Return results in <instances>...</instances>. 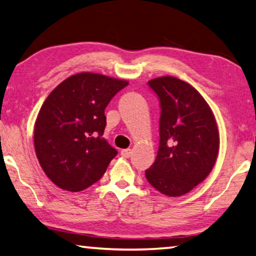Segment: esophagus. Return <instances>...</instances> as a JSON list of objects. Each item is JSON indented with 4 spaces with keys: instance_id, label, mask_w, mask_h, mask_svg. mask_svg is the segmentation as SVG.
Segmentation results:
<instances>
[{
    "instance_id": "esophagus-1",
    "label": "esophagus",
    "mask_w": 256,
    "mask_h": 256,
    "mask_svg": "<svg viewBox=\"0 0 256 256\" xmlns=\"http://www.w3.org/2000/svg\"><path fill=\"white\" fill-rule=\"evenodd\" d=\"M120 154H122V156L123 157H125V158H128V157H131V155H132V150L131 149H123L120 152Z\"/></svg>"
}]
</instances>
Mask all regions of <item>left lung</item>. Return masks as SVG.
<instances>
[{
    "label": "left lung",
    "mask_w": 256,
    "mask_h": 256,
    "mask_svg": "<svg viewBox=\"0 0 256 256\" xmlns=\"http://www.w3.org/2000/svg\"><path fill=\"white\" fill-rule=\"evenodd\" d=\"M160 104V147L146 178L170 197L205 180L218 158L220 136L212 109L196 88L173 76L148 82Z\"/></svg>",
    "instance_id": "left-lung-1"
}]
</instances>
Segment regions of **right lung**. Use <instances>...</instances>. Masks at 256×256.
Segmentation results:
<instances>
[{
  "label": "right lung",
  "instance_id": "right-lung-1",
  "mask_svg": "<svg viewBox=\"0 0 256 256\" xmlns=\"http://www.w3.org/2000/svg\"><path fill=\"white\" fill-rule=\"evenodd\" d=\"M128 82L80 72L60 83L44 101L34 128L40 165L56 186L82 192L100 180L117 155L102 138L104 109Z\"/></svg>",
  "mask_w": 256,
  "mask_h": 256
}]
</instances>
